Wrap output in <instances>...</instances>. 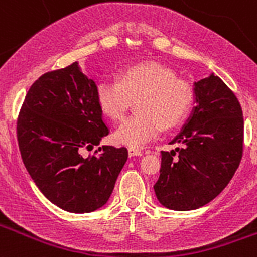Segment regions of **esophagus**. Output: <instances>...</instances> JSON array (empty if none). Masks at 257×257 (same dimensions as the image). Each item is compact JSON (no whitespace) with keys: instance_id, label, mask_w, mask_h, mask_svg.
Wrapping results in <instances>:
<instances>
[{"instance_id":"esophagus-1","label":"esophagus","mask_w":257,"mask_h":257,"mask_svg":"<svg viewBox=\"0 0 257 257\" xmlns=\"http://www.w3.org/2000/svg\"><path fill=\"white\" fill-rule=\"evenodd\" d=\"M128 156L130 157L143 156V151L139 148H135V147H130V148H128Z\"/></svg>"}]
</instances>
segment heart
Listing matches in <instances>:
<instances>
[{
    "instance_id": "heart-1",
    "label": "heart",
    "mask_w": 257,
    "mask_h": 257,
    "mask_svg": "<svg viewBox=\"0 0 257 257\" xmlns=\"http://www.w3.org/2000/svg\"><path fill=\"white\" fill-rule=\"evenodd\" d=\"M96 99L108 117L119 121L136 101L138 114L118 127V143L143 147L162 133L180 126L193 105L192 86L178 79L174 70L158 63H139L121 70L118 79H101L96 86Z\"/></svg>"
}]
</instances>
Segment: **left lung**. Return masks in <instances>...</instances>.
I'll return each mask as SVG.
<instances>
[{
  "label": "left lung",
  "instance_id": "1",
  "mask_svg": "<svg viewBox=\"0 0 257 257\" xmlns=\"http://www.w3.org/2000/svg\"><path fill=\"white\" fill-rule=\"evenodd\" d=\"M197 105L171 144L162 151L154 192L170 210L189 211L216 198L243 154V114L234 92L213 73L194 82Z\"/></svg>",
  "mask_w": 257,
  "mask_h": 257
}]
</instances>
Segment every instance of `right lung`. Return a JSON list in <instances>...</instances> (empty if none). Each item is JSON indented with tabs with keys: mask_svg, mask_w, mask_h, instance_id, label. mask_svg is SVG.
<instances>
[{
	"mask_svg": "<svg viewBox=\"0 0 257 257\" xmlns=\"http://www.w3.org/2000/svg\"><path fill=\"white\" fill-rule=\"evenodd\" d=\"M27 171L45 197L68 212L103 207L127 161V149L103 145L109 134L96 85L78 63L42 74L31 86L17 122Z\"/></svg>",
	"mask_w": 257,
	"mask_h": 257,
	"instance_id": "add662e5",
	"label": "right lung"
}]
</instances>
